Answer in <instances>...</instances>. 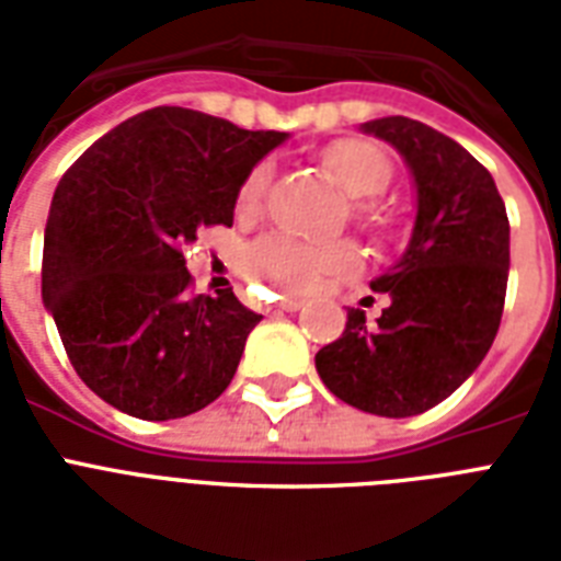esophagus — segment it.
<instances>
[{"label":"esophagus","mask_w":561,"mask_h":561,"mask_svg":"<svg viewBox=\"0 0 561 561\" xmlns=\"http://www.w3.org/2000/svg\"><path fill=\"white\" fill-rule=\"evenodd\" d=\"M279 308H282V311H299V308H302V299L279 297Z\"/></svg>","instance_id":"esophagus-1"}]
</instances>
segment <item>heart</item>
Here are the masks:
<instances>
[{
    "label": "heart",
    "mask_w": 561,
    "mask_h": 561,
    "mask_svg": "<svg viewBox=\"0 0 561 561\" xmlns=\"http://www.w3.org/2000/svg\"><path fill=\"white\" fill-rule=\"evenodd\" d=\"M325 169L343 186V192L355 201H369L381 194L390 183V162L373 142L364 139H337L323 151ZM271 183V169H259L244 180L238 206L244 211L259 209L264 192ZM360 220H373L375 211L369 203H358ZM250 262L259 273L273 279L285 290H311L332 276H350L358 271V253L350 244L314 247L290 236H267L250 250Z\"/></svg>",
    "instance_id": "obj_1"
}]
</instances>
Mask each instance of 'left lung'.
I'll list each match as a JSON object with an SVG mask.
<instances>
[{
  "label": "left lung",
  "instance_id": "left-lung-1",
  "mask_svg": "<svg viewBox=\"0 0 561 561\" xmlns=\"http://www.w3.org/2000/svg\"><path fill=\"white\" fill-rule=\"evenodd\" d=\"M360 130L401 153L416 220L399 262L369 282L390 306L373 325L350 308L314 364L341 401L404 419L448 399L486 358L504 314L510 220L492 174L445 134L404 116Z\"/></svg>",
  "mask_w": 561,
  "mask_h": 561
}]
</instances>
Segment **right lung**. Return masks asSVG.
I'll list each match as a JSON object with an SVG mask.
<instances>
[{
  "label": "right lung",
  "mask_w": 561,
  "mask_h": 561,
  "mask_svg": "<svg viewBox=\"0 0 561 561\" xmlns=\"http://www.w3.org/2000/svg\"><path fill=\"white\" fill-rule=\"evenodd\" d=\"M288 139L186 107H153L90 145L57 183L43 306L75 373L127 416L165 422L227 390L262 314L188 290L183 247L232 227L250 171Z\"/></svg>",
  "instance_id": "obj_1"
}]
</instances>
